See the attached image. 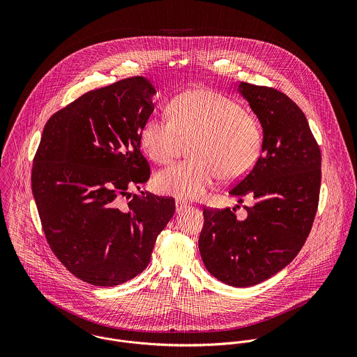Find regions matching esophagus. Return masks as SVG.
<instances>
[{
    "label": "esophagus",
    "mask_w": 357,
    "mask_h": 357,
    "mask_svg": "<svg viewBox=\"0 0 357 357\" xmlns=\"http://www.w3.org/2000/svg\"><path fill=\"white\" fill-rule=\"evenodd\" d=\"M188 207H190L188 204H185V202H183V201H176V211H177V213H181V211L187 210Z\"/></svg>",
    "instance_id": "1"
}]
</instances>
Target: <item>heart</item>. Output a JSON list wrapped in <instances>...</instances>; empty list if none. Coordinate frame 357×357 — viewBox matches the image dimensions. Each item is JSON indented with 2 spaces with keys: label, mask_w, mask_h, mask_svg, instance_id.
<instances>
[{
  "label": "heart",
  "mask_w": 357,
  "mask_h": 357,
  "mask_svg": "<svg viewBox=\"0 0 357 357\" xmlns=\"http://www.w3.org/2000/svg\"><path fill=\"white\" fill-rule=\"evenodd\" d=\"M169 118L151 116L142 129V146L153 162L166 165L194 137L190 153L156 176L158 188L184 201L204 198L221 176L235 181L246 176L261 150V129L255 116L228 96L208 89H190L167 105Z\"/></svg>",
  "instance_id": "obj_1"
}]
</instances>
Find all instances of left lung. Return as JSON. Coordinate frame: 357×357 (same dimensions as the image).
<instances>
[{
    "label": "left lung",
    "mask_w": 357,
    "mask_h": 357,
    "mask_svg": "<svg viewBox=\"0 0 357 357\" xmlns=\"http://www.w3.org/2000/svg\"><path fill=\"white\" fill-rule=\"evenodd\" d=\"M262 128L261 156L229 191L245 206L204 208L199 252L206 269L234 287H250L280 272L298 255L310 232L319 204L321 153L305 114L284 93L241 82ZM239 207V206H236Z\"/></svg>",
    "instance_id": "obj_1"
}]
</instances>
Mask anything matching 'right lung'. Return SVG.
Masks as SVG:
<instances>
[{
  "label": "right lung",
  "mask_w": 357,
  "mask_h": 357,
  "mask_svg": "<svg viewBox=\"0 0 357 357\" xmlns=\"http://www.w3.org/2000/svg\"><path fill=\"white\" fill-rule=\"evenodd\" d=\"M155 93L133 77L82 95L52 115L34 158L31 188L52 252L93 286L142 273L174 214L173 198L143 191L121 206L150 178L140 144Z\"/></svg>",
  "instance_id": "1"
}]
</instances>
